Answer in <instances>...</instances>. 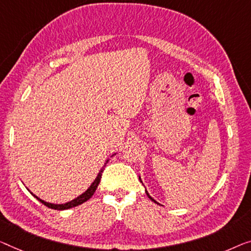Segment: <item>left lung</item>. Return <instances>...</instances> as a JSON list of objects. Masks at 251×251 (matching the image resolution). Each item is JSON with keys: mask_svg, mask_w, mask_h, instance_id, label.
Segmentation results:
<instances>
[{"mask_svg": "<svg viewBox=\"0 0 251 251\" xmlns=\"http://www.w3.org/2000/svg\"><path fill=\"white\" fill-rule=\"evenodd\" d=\"M140 180H141V178H140ZM145 193H147V195H148V197L150 198V200H151V201H154V203H156V204H159V203H158V201H154V200H153V198H152L151 196H150V195H149V193L147 192V190H145Z\"/></svg>", "mask_w": 251, "mask_h": 251, "instance_id": "1", "label": "left lung"}]
</instances>
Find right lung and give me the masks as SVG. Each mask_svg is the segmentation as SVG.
<instances>
[{
	"label": "right lung",
	"instance_id": "right-lung-1",
	"mask_svg": "<svg viewBox=\"0 0 251 251\" xmlns=\"http://www.w3.org/2000/svg\"><path fill=\"white\" fill-rule=\"evenodd\" d=\"M107 162H108V160H107ZM106 163H104V166H106ZM104 166L101 168V170H100V173L98 174V176H97V178L95 179V181L92 182V185L90 186L87 190H85V193H83V194H82V195L76 197L75 200L71 201H69V203H66V204H50V203H46V201H44L40 200V198H38L37 196L33 195L32 193L31 194L37 198V200L40 201V203H43L45 206H47V207H50V208H53V209H57V211H62V209H69V208L75 207V206H77V205H81L82 203H84V201H87L89 198H91V196L93 195V194H95L97 187H98L99 182H100V179H101V175L103 173Z\"/></svg>",
	"mask_w": 251,
	"mask_h": 251
}]
</instances>
